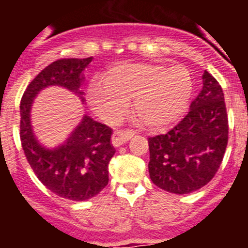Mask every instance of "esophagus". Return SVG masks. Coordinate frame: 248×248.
I'll return each instance as SVG.
<instances>
[{
  "instance_id": "1",
  "label": "esophagus",
  "mask_w": 248,
  "mask_h": 248,
  "mask_svg": "<svg viewBox=\"0 0 248 248\" xmlns=\"http://www.w3.org/2000/svg\"><path fill=\"white\" fill-rule=\"evenodd\" d=\"M134 133L131 130H115L111 137V144L114 146H120L126 143L129 139H131Z\"/></svg>"
}]
</instances>
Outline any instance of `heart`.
Segmentation results:
<instances>
[{
	"mask_svg": "<svg viewBox=\"0 0 248 248\" xmlns=\"http://www.w3.org/2000/svg\"><path fill=\"white\" fill-rule=\"evenodd\" d=\"M194 92L191 74L183 65L120 63L94 77L88 102L100 119L115 123L133 98V109L149 130H164L181 119Z\"/></svg>",
	"mask_w": 248,
	"mask_h": 248,
	"instance_id": "obj_1",
	"label": "heart"
}]
</instances>
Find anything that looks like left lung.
I'll return each mask as SVG.
<instances>
[{
  "label": "left lung",
  "mask_w": 248,
  "mask_h": 248,
  "mask_svg": "<svg viewBox=\"0 0 248 248\" xmlns=\"http://www.w3.org/2000/svg\"><path fill=\"white\" fill-rule=\"evenodd\" d=\"M189 113L166 134L149 138V174L160 189L196 191L217 172L229 141V118L218 82L205 71Z\"/></svg>",
  "instance_id": "8db88e82"
}]
</instances>
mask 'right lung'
I'll return each mask as SVG.
<instances>
[{"instance_id": "right-lung-1", "label": "right lung", "mask_w": 248, "mask_h": 248, "mask_svg": "<svg viewBox=\"0 0 248 248\" xmlns=\"http://www.w3.org/2000/svg\"><path fill=\"white\" fill-rule=\"evenodd\" d=\"M92 59L63 58L50 63L28 84L19 107V138L31 168L48 190L72 201L88 200L108 185V165L115 153L111 129L84 115L64 143L49 148L34 137L30 110L38 92L48 85H61L82 95V72Z\"/></svg>"}]
</instances>
